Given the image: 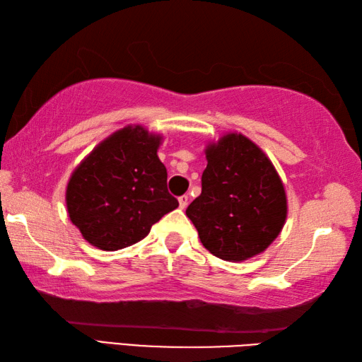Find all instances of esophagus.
<instances>
[{
    "instance_id": "1",
    "label": "esophagus",
    "mask_w": 362,
    "mask_h": 362,
    "mask_svg": "<svg viewBox=\"0 0 362 362\" xmlns=\"http://www.w3.org/2000/svg\"><path fill=\"white\" fill-rule=\"evenodd\" d=\"M188 202H189V197L187 196V194H183V196H180L179 197V205H180V209L183 210V209H187L188 206Z\"/></svg>"
}]
</instances>
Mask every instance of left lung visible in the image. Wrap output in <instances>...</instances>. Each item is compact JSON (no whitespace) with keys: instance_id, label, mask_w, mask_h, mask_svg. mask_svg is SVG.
Here are the masks:
<instances>
[{"instance_id":"left-lung-1","label":"left lung","mask_w":362,"mask_h":362,"mask_svg":"<svg viewBox=\"0 0 362 362\" xmlns=\"http://www.w3.org/2000/svg\"><path fill=\"white\" fill-rule=\"evenodd\" d=\"M205 157L202 193L187 209L201 243L226 261L259 255L288 216L279 173L255 143L238 132L206 144Z\"/></svg>"}]
</instances>
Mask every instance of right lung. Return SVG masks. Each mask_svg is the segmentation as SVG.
Here are the masks:
<instances>
[{
    "mask_svg": "<svg viewBox=\"0 0 362 362\" xmlns=\"http://www.w3.org/2000/svg\"><path fill=\"white\" fill-rule=\"evenodd\" d=\"M161 140L140 124L126 126L73 171L65 193L68 216L91 245L110 252L129 247L179 206L157 156Z\"/></svg>",
    "mask_w": 362,
    "mask_h": 362,
    "instance_id": "add662e5",
    "label": "right lung"
}]
</instances>
